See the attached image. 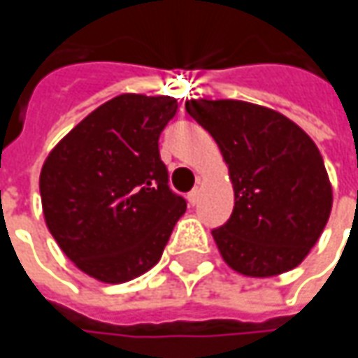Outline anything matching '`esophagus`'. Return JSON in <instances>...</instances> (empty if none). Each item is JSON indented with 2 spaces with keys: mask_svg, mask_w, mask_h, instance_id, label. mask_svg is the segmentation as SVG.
Segmentation results:
<instances>
[{
  "mask_svg": "<svg viewBox=\"0 0 358 358\" xmlns=\"http://www.w3.org/2000/svg\"><path fill=\"white\" fill-rule=\"evenodd\" d=\"M199 197H201V189L199 187H195V189L187 195V201H189L191 205H197V203H199Z\"/></svg>",
  "mask_w": 358,
  "mask_h": 358,
  "instance_id": "34e87169",
  "label": "esophagus"
}]
</instances>
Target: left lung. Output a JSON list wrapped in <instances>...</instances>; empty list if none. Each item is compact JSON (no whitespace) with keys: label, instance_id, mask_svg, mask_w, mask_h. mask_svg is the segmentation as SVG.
<instances>
[{"label":"left lung","instance_id":"8db88e82","mask_svg":"<svg viewBox=\"0 0 358 358\" xmlns=\"http://www.w3.org/2000/svg\"><path fill=\"white\" fill-rule=\"evenodd\" d=\"M185 109L217 141L233 181V213L213 229L225 263L247 277L295 268L333 207L317 145L291 119L261 105L191 99Z\"/></svg>","mask_w":358,"mask_h":358}]
</instances>
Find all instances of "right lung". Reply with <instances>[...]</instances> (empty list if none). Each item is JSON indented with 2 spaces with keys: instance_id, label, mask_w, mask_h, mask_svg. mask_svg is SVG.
I'll return each instance as SVG.
<instances>
[{
  "instance_id": "right-lung-1",
  "label": "right lung",
  "mask_w": 358,
  "mask_h": 358,
  "mask_svg": "<svg viewBox=\"0 0 358 358\" xmlns=\"http://www.w3.org/2000/svg\"><path fill=\"white\" fill-rule=\"evenodd\" d=\"M167 95L125 93L77 123L49 153L39 193L49 233L83 273L125 282L161 259L187 201L171 191L159 135Z\"/></svg>"
}]
</instances>
